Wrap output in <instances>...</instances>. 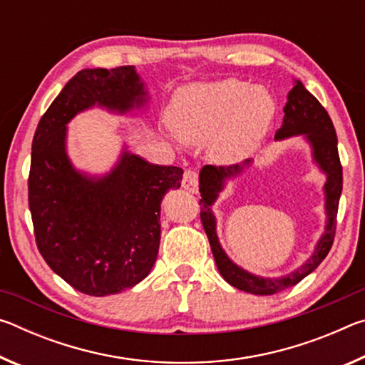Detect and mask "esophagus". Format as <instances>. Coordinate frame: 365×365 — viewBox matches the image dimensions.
<instances>
[{"label": "esophagus", "instance_id": "34e87169", "mask_svg": "<svg viewBox=\"0 0 365 365\" xmlns=\"http://www.w3.org/2000/svg\"><path fill=\"white\" fill-rule=\"evenodd\" d=\"M182 187L187 191H190V193H196L197 191V170H195V169L185 170Z\"/></svg>", "mask_w": 365, "mask_h": 365}]
</instances>
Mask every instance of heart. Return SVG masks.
Here are the masks:
<instances>
[{
	"label": "heart",
	"instance_id": "obj_1",
	"mask_svg": "<svg viewBox=\"0 0 365 365\" xmlns=\"http://www.w3.org/2000/svg\"><path fill=\"white\" fill-rule=\"evenodd\" d=\"M274 115V96L264 86H251L238 78L187 86L170 106L177 133L196 145L212 140V158L225 164L250 156Z\"/></svg>",
	"mask_w": 365,
	"mask_h": 365
}]
</instances>
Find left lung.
I'll use <instances>...</instances> for the list:
<instances>
[{
  "instance_id": "obj_1",
  "label": "left lung",
  "mask_w": 365,
  "mask_h": 365,
  "mask_svg": "<svg viewBox=\"0 0 365 365\" xmlns=\"http://www.w3.org/2000/svg\"><path fill=\"white\" fill-rule=\"evenodd\" d=\"M283 110H285V115H283L282 127L275 133V140H283L293 137V135H306V138L312 146L314 159L327 174L325 209L327 215H329V222H327L325 233L317 243L316 251L304 265H301L299 269H296L287 277H280V279H262V277L252 275L250 272L238 267L237 264H233L224 250L220 248L217 233H215V219L211 212V205L224 188L225 178L242 174L245 165H248L250 160H246L245 164L219 165V168L217 165H205L200 174V215L220 275L232 287L259 296L275 294L296 285L312 270H316L317 265L327 257L333 240H335L338 205L343 190V168L341 163H339L336 132L325 108L317 101L316 96L309 93L304 85L298 80L293 90L288 93V103Z\"/></svg>"
}]
</instances>
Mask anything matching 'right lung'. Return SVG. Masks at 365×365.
<instances>
[{
	"mask_svg": "<svg viewBox=\"0 0 365 365\" xmlns=\"http://www.w3.org/2000/svg\"><path fill=\"white\" fill-rule=\"evenodd\" d=\"M146 91L133 66L77 72L38 122L29 174V207L36 248L53 272L80 293L106 296L150 274L160 242V201L183 170L154 165L123 151L103 178L72 168L66 123L80 110L117 113L143 106Z\"/></svg>",
	"mask_w": 365,
	"mask_h": 365,
	"instance_id": "1",
	"label": "right lung"
}]
</instances>
